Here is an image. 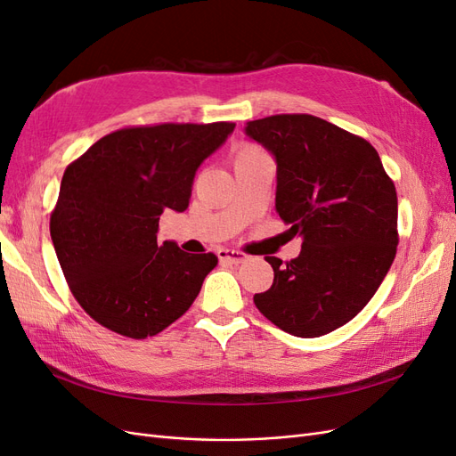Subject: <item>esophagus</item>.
<instances>
[{"instance_id":"1","label":"esophagus","mask_w":456,"mask_h":456,"mask_svg":"<svg viewBox=\"0 0 456 456\" xmlns=\"http://www.w3.org/2000/svg\"><path fill=\"white\" fill-rule=\"evenodd\" d=\"M216 255L223 262H232V265H240V262L247 260V255L243 251H236V249H218Z\"/></svg>"}]
</instances>
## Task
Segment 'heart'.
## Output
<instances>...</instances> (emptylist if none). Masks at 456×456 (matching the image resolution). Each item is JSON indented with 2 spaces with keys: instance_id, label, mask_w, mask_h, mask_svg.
Listing matches in <instances>:
<instances>
[{
  "instance_id": "1",
  "label": "heart",
  "mask_w": 456,
  "mask_h": 456,
  "mask_svg": "<svg viewBox=\"0 0 456 456\" xmlns=\"http://www.w3.org/2000/svg\"><path fill=\"white\" fill-rule=\"evenodd\" d=\"M258 156H265V151L258 150L256 146L243 144V146L236 151V161H241V159H251V158H258Z\"/></svg>"
}]
</instances>
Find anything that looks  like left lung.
Listing matches in <instances>:
<instances>
[{"mask_svg":"<svg viewBox=\"0 0 456 456\" xmlns=\"http://www.w3.org/2000/svg\"><path fill=\"white\" fill-rule=\"evenodd\" d=\"M245 131L275 156V209L302 238L297 258L265 256L273 283L255 305L289 335H327L365 308L395 258L394 181L370 142L322 118L275 114Z\"/></svg>","mask_w":456,"mask_h":456,"instance_id":"left-lung-1","label":"left lung"}]
</instances>
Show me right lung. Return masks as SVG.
<instances>
[{"label":"right lung","mask_w":456,"mask_h":456,"mask_svg":"<svg viewBox=\"0 0 456 456\" xmlns=\"http://www.w3.org/2000/svg\"><path fill=\"white\" fill-rule=\"evenodd\" d=\"M232 121L131 126L68 165L51 211V240L68 287L96 323L142 340L196 300L216 255L158 243L165 209L183 213L196 171Z\"/></svg>","instance_id":"1"}]
</instances>
